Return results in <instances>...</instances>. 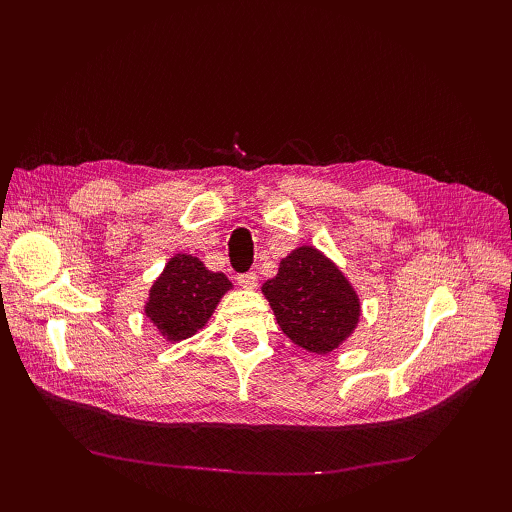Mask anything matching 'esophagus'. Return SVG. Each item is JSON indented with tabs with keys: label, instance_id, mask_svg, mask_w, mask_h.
<instances>
[{
	"label": "esophagus",
	"instance_id": "34e87169",
	"mask_svg": "<svg viewBox=\"0 0 512 512\" xmlns=\"http://www.w3.org/2000/svg\"><path fill=\"white\" fill-rule=\"evenodd\" d=\"M237 284L245 290H254L258 286V277H256V273H243L237 277Z\"/></svg>",
	"mask_w": 512,
	"mask_h": 512
}]
</instances>
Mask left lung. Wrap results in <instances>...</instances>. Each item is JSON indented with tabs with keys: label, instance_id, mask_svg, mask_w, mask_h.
Instances as JSON below:
<instances>
[{
	"label": "left lung",
	"instance_id": "8db88e82",
	"mask_svg": "<svg viewBox=\"0 0 512 512\" xmlns=\"http://www.w3.org/2000/svg\"><path fill=\"white\" fill-rule=\"evenodd\" d=\"M262 294L284 335L307 352L329 354L359 327V292L314 245H301L282 258L277 275L262 284Z\"/></svg>",
	"mask_w": 512,
	"mask_h": 512
}]
</instances>
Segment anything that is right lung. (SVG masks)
Wrapping results in <instances>:
<instances>
[{
	"mask_svg": "<svg viewBox=\"0 0 512 512\" xmlns=\"http://www.w3.org/2000/svg\"><path fill=\"white\" fill-rule=\"evenodd\" d=\"M230 288L224 273H213L200 258L179 252L168 258L158 280H153L145 316L166 342L179 344L205 329Z\"/></svg>",
	"mask_w": 512,
	"mask_h": 512,
	"instance_id": "add662e5",
	"label": "right lung"
}]
</instances>
